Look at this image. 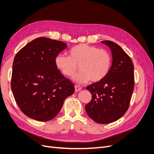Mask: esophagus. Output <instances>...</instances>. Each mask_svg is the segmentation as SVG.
<instances>
[{"label": "esophagus", "instance_id": "1", "mask_svg": "<svg viewBox=\"0 0 154 154\" xmlns=\"http://www.w3.org/2000/svg\"><path fill=\"white\" fill-rule=\"evenodd\" d=\"M82 89V87L79 86V85H75V92H78V91H80V90Z\"/></svg>", "mask_w": 154, "mask_h": 154}]
</instances>
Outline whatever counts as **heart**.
Instances as JSON below:
<instances>
[{"mask_svg":"<svg viewBox=\"0 0 154 154\" xmlns=\"http://www.w3.org/2000/svg\"><path fill=\"white\" fill-rule=\"evenodd\" d=\"M69 56L59 54L55 62L62 74L70 77L79 69L81 72L73 77L75 82L83 84L91 80L99 82L106 77L110 70L112 58L110 53L104 49L85 44L72 47L69 51Z\"/></svg>","mask_w":154,"mask_h":154,"instance_id":"obj_1","label":"heart"}]
</instances>
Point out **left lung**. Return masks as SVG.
<instances>
[{"mask_svg": "<svg viewBox=\"0 0 154 154\" xmlns=\"http://www.w3.org/2000/svg\"><path fill=\"white\" fill-rule=\"evenodd\" d=\"M102 43L110 48L112 66L102 80L87 87L92 100L85 109L95 122L106 124L122 117L128 109L134 87V67L130 57L118 44L110 40Z\"/></svg>", "mask_w": 154, "mask_h": 154, "instance_id": "8db88e82", "label": "left lung"}]
</instances>
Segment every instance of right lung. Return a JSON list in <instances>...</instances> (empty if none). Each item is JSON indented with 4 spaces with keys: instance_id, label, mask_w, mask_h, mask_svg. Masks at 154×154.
<instances>
[{
    "instance_id": "add662e5",
    "label": "right lung",
    "mask_w": 154,
    "mask_h": 154,
    "mask_svg": "<svg viewBox=\"0 0 154 154\" xmlns=\"http://www.w3.org/2000/svg\"><path fill=\"white\" fill-rule=\"evenodd\" d=\"M67 48L59 40L38 37L17 53L12 66L11 88L24 114L38 121L54 119L74 85L55 65V58Z\"/></svg>"
}]
</instances>
